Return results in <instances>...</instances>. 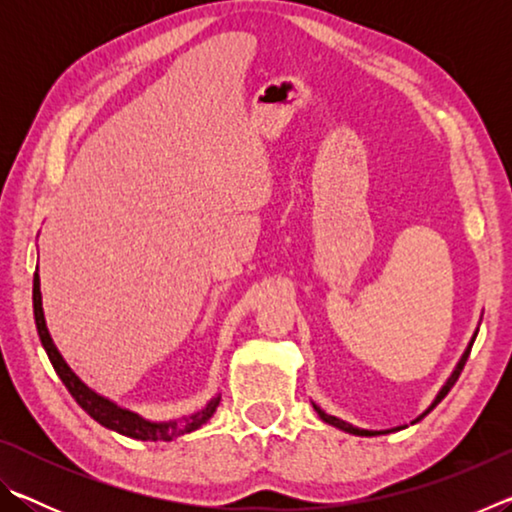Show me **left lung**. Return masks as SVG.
Returning <instances> with one entry per match:
<instances>
[{
    "instance_id": "1",
    "label": "left lung",
    "mask_w": 512,
    "mask_h": 512,
    "mask_svg": "<svg viewBox=\"0 0 512 512\" xmlns=\"http://www.w3.org/2000/svg\"><path fill=\"white\" fill-rule=\"evenodd\" d=\"M476 334H479V329H476L474 332V336H472V341L467 343V348H465V352H463V357H461V361L456 363V368H454V372L452 375H449V379L445 381L443 384V388H440L438 391V395H436V400L431 402V406L427 411H424L422 415H418V418H415L411 424H415V422H420L424 415L427 413H431L433 409H436V406L440 404V400H445V395L452 391V386L456 384V379L461 377V370H463V366H465V361H467V357H470V350H472V345H474V339H476ZM314 404V402H311ZM314 409H316V413L320 415V420L323 422H327V424H332V427H336V429H341V431H348V433H354V436H379V433H391V431H400V429H404V427H395V429H391V431H370V429H359V427H354V424H350V422H345V420H341V418H336V415H329V413H325L323 409H320L318 404H314Z\"/></svg>"
}]
</instances>
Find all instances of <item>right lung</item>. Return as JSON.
Listing matches in <instances>:
<instances>
[{
	"label": "right lung",
	"instance_id": "add662e5",
	"mask_svg": "<svg viewBox=\"0 0 512 512\" xmlns=\"http://www.w3.org/2000/svg\"><path fill=\"white\" fill-rule=\"evenodd\" d=\"M33 318H36V327H38V336L42 348H45L47 357L54 366L56 375L63 379V384L67 386V391L72 393V397L79 402L81 409L90 415V418L103 424L106 429H112L121 433V436L135 438V440H151V443H158V440H173L178 436H185V433H192L196 429H201L203 424L212 418L216 406L221 402V395L212 397L201 411H196L192 415H183L178 420H167V422H151L142 418L140 413H133L128 409H121L108 397H103L99 393H94L88 384L76 377V372L67 366V361L63 359V354L58 352L54 345V339H51L49 329H47V320H45V311H42V293H40V275L38 268L33 273Z\"/></svg>",
	"mask_w": 512,
	"mask_h": 512
}]
</instances>
